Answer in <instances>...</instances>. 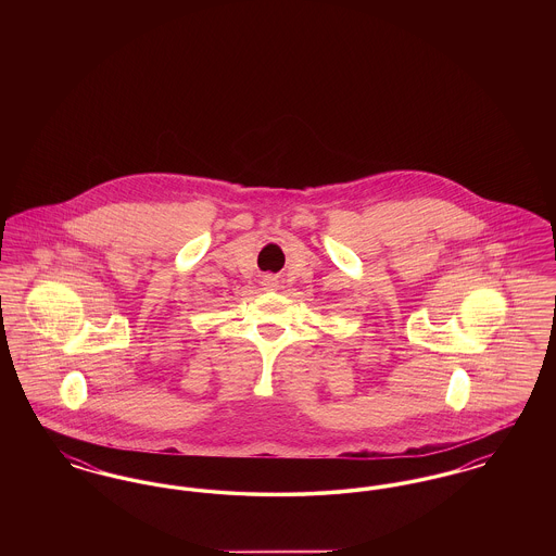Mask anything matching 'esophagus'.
<instances>
[{
	"label": "esophagus",
	"instance_id": "obj_1",
	"mask_svg": "<svg viewBox=\"0 0 556 556\" xmlns=\"http://www.w3.org/2000/svg\"><path fill=\"white\" fill-rule=\"evenodd\" d=\"M263 286H265V290H275L277 288V279L275 277H265Z\"/></svg>",
	"mask_w": 556,
	"mask_h": 556
}]
</instances>
